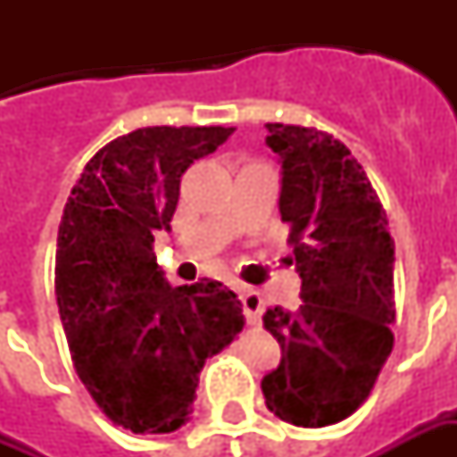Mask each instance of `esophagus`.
I'll use <instances>...</instances> for the list:
<instances>
[{
	"instance_id": "esophagus-1",
	"label": "esophagus",
	"mask_w": 457,
	"mask_h": 457,
	"mask_svg": "<svg viewBox=\"0 0 457 457\" xmlns=\"http://www.w3.org/2000/svg\"><path fill=\"white\" fill-rule=\"evenodd\" d=\"M239 298H242V308H245V316H247L249 323H259L262 318V296H259L257 288L252 287H239L237 288Z\"/></svg>"
}]
</instances>
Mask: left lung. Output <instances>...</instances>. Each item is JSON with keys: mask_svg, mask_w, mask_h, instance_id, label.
<instances>
[{"mask_svg": "<svg viewBox=\"0 0 457 457\" xmlns=\"http://www.w3.org/2000/svg\"><path fill=\"white\" fill-rule=\"evenodd\" d=\"M281 161V222L301 274L303 303L267 308L281 364L262 379L281 421L320 428L347 419L374 389L394 347V239L377 190L328 131L267 124Z\"/></svg>", "mask_w": 457, "mask_h": 457, "instance_id": "8db88e82", "label": "left lung"}]
</instances>
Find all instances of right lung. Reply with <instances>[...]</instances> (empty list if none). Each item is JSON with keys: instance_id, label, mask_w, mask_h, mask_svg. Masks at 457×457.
Returning <instances> with one entry per match:
<instances>
[{"instance_id": "right-lung-1", "label": "right lung", "mask_w": 457, "mask_h": 457, "mask_svg": "<svg viewBox=\"0 0 457 457\" xmlns=\"http://www.w3.org/2000/svg\"><path fill=\"white\" fill-rule=\"evenodd\" d=\"M235 127H144L85 163L65 203L55 298L71 360L100 411L131 433H170L193 413L198 374L245 328L220 281L170 288L154 235L170 229L180 176Z\"/></svg>"}]
</instances>
